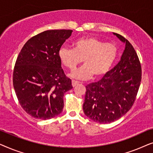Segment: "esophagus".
<instances>
[{
    "mask_svg": "<svg viewBox=\"0 0 153 153\" xmlns=\"http://www.w3.org/2000/svg\"><path fill=\"white\" fill-rule=\"evenodd\" d=\"M79 83V81H75V80H72V85L73 87H75L76 85H78Z\"/></svg>",
    "mask_w": 153,
    "mask_h": 153,
    "instance_id": "1",
    "label": "esophagus"
}]
</instances>
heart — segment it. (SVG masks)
I'll return each mask as SVG.
<instances>
[{
  "instance_id": "b5f03b06",
  "label": "heart",
  "mask_w": 153,
  "mask_h": 153,
  "mask_svg": "<svg viewBox=\"0 0 153 153\" xmlns=\"http://www.w3.org/2000/svg\"><path fill=\"white\" fill-rule=\"evenodd\" d=\"M117 56L116 45L104 43L93 37L78 39L73 43V49L62 47L58 51L61 63L70 70H74L83 60L84 65L70 74L72 78L81 80L105 75L111 68Z\"/></svg>"
}]
</instances>
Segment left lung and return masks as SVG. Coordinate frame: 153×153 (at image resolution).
Segmentation results:
<instances>
[{
  "label": "left lung",
  "instance_id": "8db88e82",
  "mask_svg": "<svg viewBox=\"0 0 153 153\" xmlns=\"http://www.w3.org/2000/svg\"><path fill=\"white\" fill-rule=\"evenodd\" d=\"M114 35L125 45L118 63L101 80L86 86L83 112L92 120L106 124L127 114L135 101L141 81L139 58L129 42Z\"/></svg>",
  "mask_w": 153,
  "mask_h": 153
}]
</instances>
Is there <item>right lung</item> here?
I'll return each mask as SVG.
<instances>
[{
    "instance_id": "1",
    "label": "right lung",
    "mask_w": 153,
    "mask_h": 153,
    "mask_svg": "<svg viewBox=\"0 0 153 153\" xmlns=\"http://www.w3.org/2000/svg\"><path fill=\"white\" fill-rule=\"evenodd\" d=\"M72 30H49L31 37L16 59L13 85L27 114L39 120L57 116L64 107L63 96L72 88L58 57V51Z\"/></svg>"
}]
</instances>
